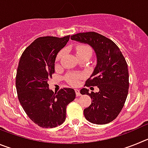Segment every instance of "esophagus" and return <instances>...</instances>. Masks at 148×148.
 <instances>
[{
	"label": "esophagus",
	"instance_id": "obj_1",
	"mask_svg": "<svg viewBox=\"0 0 148 148\" xmlns=\"http://www.w3.org/2000/svg\"><path fill=\"white\" fill-rule=\"evenodd\" d=\"M75 94H76V96H80L81 93H80V91H79V90H78V89H75Z\"/></svg>",
	"mask_w": 148,
	"mask_h": 148
}]
</instances>
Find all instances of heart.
<instances>
[{"mask_svg": "<svg viewBox=\"0 0 148 148\" xmlns=\"http://www.w3.org/2000/svg\"><path fill=\"white\" fill-rule=\"evenodd\" d=\"M64 53V50H61L57 56V61L60 60ZM77 56H82V55H88L91 56L92 54V49L87 45H79L76 48ZM82 78V74L81 73H71L66 76V81L70 84L73 86L77 85Z\"/></svg>", "mask_w": 148, "mask_h": 148, "instance_id": "obj_1", "label": "heart"}]
</instances>
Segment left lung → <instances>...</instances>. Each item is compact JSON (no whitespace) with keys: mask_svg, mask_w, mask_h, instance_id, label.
Instances as JSON below:
<instances>
[{"mask_svg":"<svg viewBox=\"0 0 148 148\" xmlns=\"http://www.w3.org/2000/svg\"><path fill=\"white\" fill-rule=\"evenodd\" d=\"M71 39L90 45L96 56V65L85 85L97 86L99 91L89 93L87 88L80 91L92 99L84 110L86 119L96 125L111 122L119 114L127 96L129 73L125 57L113 40L96 32L75 34Z\"/></svg>","mask_w":148,"mask_h":148,"instance_id":"1","label":"left lung"}]
</instances>
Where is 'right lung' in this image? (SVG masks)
Segmentation results:
<instances>
[{
  "instance_id": "add662e5",
  "label": "right lung",
  "mask_w": 148,
  "mask_h": 148,
  "mask_svg": "<svg viewBox=\"0 0 148 148\" xmlns=\"http://www.w3.org/2000/svg\"><path fill=\"white\" fill-rule=\"evenodd\" d=\"M69 39L70 35L38 38L19 61L15 82L18 100L29 118L41 127H56L64 122L66 106L75 98L73 89L54 92L48 84L55 73L56 56Z\"/></svg>"
}]
</instances>
